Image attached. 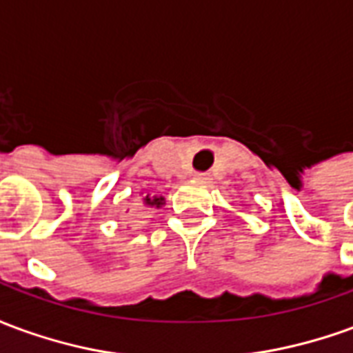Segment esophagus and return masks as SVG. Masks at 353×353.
Returning a JSON list of instances; mask_svg holds the SVG:
<instances>
[{
    "label": "esophagus",
    "instance_id": "1",
    "mask_svg": "<svg viewBox=\"0 0 353 353\" xmlns=\"http://www.w3.org/2000/svg\"><path fill=\"white\" fill-rule=\"evenodd\" d=\"M194 179H196V181H208L210 177H208V174H202V172H196V174H194Z\"/></svg>",
    "mask_w": 353,
    "mask_h": 353
}]
</instances>
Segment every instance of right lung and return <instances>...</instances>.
I'll return each mask as SVG.
<instances>
[{
	"mask_svg": "<svg viewBox=\"0 0 353 353\" xmlns=\"http://www.w3.org/2000/svg\"><path fill=\"white\" fill-rule=\"evenodd\" d=\"M139 194H141V192H139ZM139 202L145 208H161L166 200H164V196H161V194H153V196H151V194H145V196L141 194V196H139Z\"/></svg>",
	"mask_w": 353,
	"mask_h": 353,
	"instance_id": "right-lung-1",
	"label": "right lung"
}]
</instances>
